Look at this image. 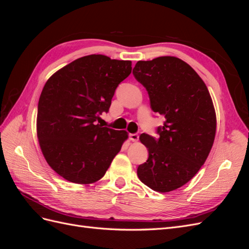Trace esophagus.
I'll list each match as a JSON object with an SVG mask.
<instances>
[{
  "instance_id": "34e87169",
  "label": "esophagus",
  "mask_w": 249,
  "mask_h": 249,
  "mask_svg": "<svg viewBox=\"0 0 249 249\" xmlns=\"http://www.w3.org/2000/svg\"><path fill=\"white\" fill-rule=\"evenodd\" d=\"M138 139H139V135L138 134H130V140L131 141H133V142H136V141H138Z\"/></svg>"
}]
</instances>
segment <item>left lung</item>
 I'll list each match as a JSON object with an SVG mask.
<instances>
[{"label":"left lung","instance_id":"1","mask_svg":"<svg viewBox=\"0 0 249 249\" xmlns=\"http://www.w3.org/2000/svg\"><path fill=\"white\" fill-rule=\"evenodd\" d=\"M133 74L145 87L150 108L165 117L157 129L159 138L140 135L148 159L138 166V178L157 192L176 190L196 175L213 146L212 99L197 72L177 57L138 61Z\"/></svg>","mask_w":249,"mask_h":249}]
</instances>
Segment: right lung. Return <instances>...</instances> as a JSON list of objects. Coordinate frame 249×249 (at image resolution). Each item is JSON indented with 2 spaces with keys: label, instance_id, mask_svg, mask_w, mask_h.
Listing matches in <instances>:
<instances>
[{
  "label": "right lung",
  "instance_id": "obj_1",
  "mask_svg": "<svg viewBox=\"0 0 249 249\" xmlns=\"http://www.w3.org/2000/svg\"><path fill=\"white\" fill-rule=\"evenodd\" d=\"M131 71V61L89 55L47 81L38 102L37 137L48 164L66 180L86 185L102 178L127 139L126 131L97 122Z\"/></svg>",
  "mask_w": 249,
  "mask_h": 249
}]
</instances>
